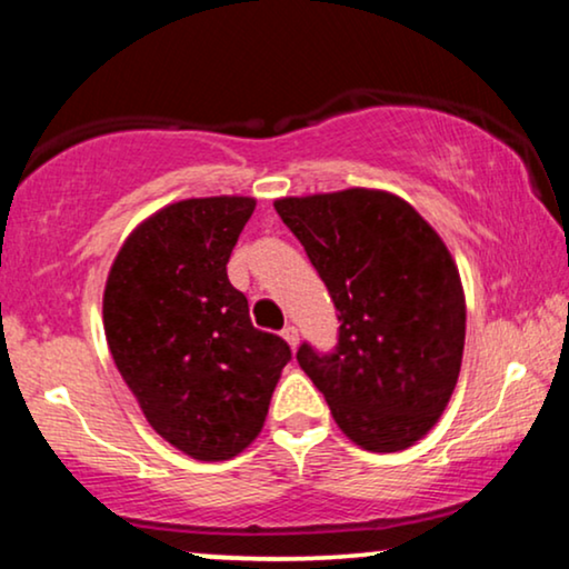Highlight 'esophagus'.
Returning a JSON list of instances; mask_svg holds the SVG:
<instances>
[{
  "label": "esophagus",
  "mask_w": 569,
  "mask_h": 569,
  "mask_svg": "<svg viewBox=\"0 0 569 569\" xmlns=\"http://www.w3.org/2000/svg\"><path fill=\"white\" fill-rule=\"evenodd\" d=\"M280 336L286 338V343H289L291 348H297V346H299V330L293 328V325H286V328L280 330Z\"/></svg>",
  "instance_id": "1"
}]
</instances>
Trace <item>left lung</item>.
I'll list each match as a JSON object with an SVG mask.
<instances>
[{"mask_svg":"<svg viewBox=\"0 0 569 569\" xmlns=\"http://www.w3.org/2000/svg\"><path fill=\"white\" fill-rule=\"evenodd\" d=\"M338 309V343L297 361L351 442L411 448L456 390L466 299L437 231L396 194L346 189L276 200Z\"/></svg>","mask_w":569,"mask_h":569,"instance_id":"left-lung-1","label":"left lung"}]
</instances>
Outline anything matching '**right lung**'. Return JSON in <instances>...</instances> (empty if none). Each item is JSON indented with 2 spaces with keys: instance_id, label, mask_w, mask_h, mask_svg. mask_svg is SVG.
I'll list each match as a JSON object with an SVG mask.
<instances>
[{
  "instance_id": "1",
  "label": "right lung",
  "mask_w": 569,
  "mask_h": 569,
  "mask_svg": "<svg viewBox=\"0 0 569 569\" xmlns=\"http://www.w3.org/2000/svg\"><path fill=\"white\" fill-rule=\"evenodd\" d=\"M252 210V197L173 202L132 231L106 280L113 363L150 427L197 460H229L260 435L291 361L226 272Z\"/></svg>"
}]
</instances>
